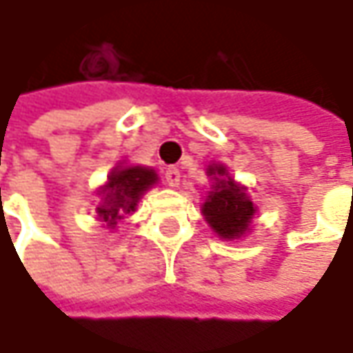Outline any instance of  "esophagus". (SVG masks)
Segmentation results:
<instances>
[{"label": "esophagus", "mask_w": 353, "mask_h": 353, "mask_svg": "<svg viewBox=\"0 0 353 353\" xmlns=\"http://www.w3.org/2000/svg\"><path fill=\"white\" fill-rule=\"evenodd\" d=\"M164 181H166V185H168V187H179V183H181V170H179V168H174V166L166 168V172H164Z\"/></svg>", "instance_id": "1"}]
</instances>
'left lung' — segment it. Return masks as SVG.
<instances>
[{
  "mask_svg": "<svg viewBox=\"0 0 353 353\" xmlns=\"http://www.w3.org/2000/svg\"><path fill=\"white\" fill-rule=\"evenodd\" d=\"M207 174L213 179V187L201 207L205 221L223 240L242 238L256 213L245 187L238 185L230 176L223 164H209Z\"/></svg>",
  "mask_w": 353,
  "mask_h": 353,
  "instance_id": "1",
  "label": "left lung"
}]
</instances>
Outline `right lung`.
<instances>
[{"label": "right lung", "mask_w": 353, "mask_h": 353, "mask_svg": "<svg viewBox=\"0 0 353 353\" xmlns=\"http://www.w3.org/2000/svg\"><path fill=\"white\" fill-rule=\"evenodd\" d=\"M156 181H158V174L152 168L117 164L110 172L108 183L99 191L103 203L95 209L97 219L113 230L117 221H121L125 215L136 211L138 201Z\"/></svg>", "instance_id": "1"}]
</instances>
